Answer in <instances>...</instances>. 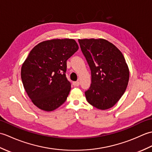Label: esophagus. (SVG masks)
Returning <instances> with one entry per match:
<instances>
[{"label": "esophagus", "instance_id": "1", "mask_svg": "<svg viewBox=\"0 0 152 152\" xmlns=\"http://www.w3.org/2000/svg\"><path fill=\"white\" fill-rule=\"evenodd\" d=\"M73 86L75 87H78L80 86V82L77 81V82H73Z\"/></svg>", "mask_w": 152, "mask_h": 152}]
</instances>
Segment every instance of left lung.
Masks as SVG:
<instances>
[{
    "mask_svg": "<svg viewBox=\"0 0 152 152\" xmlns=\"http://www.w3.org/2000/svg\"><path fill=\"white\" fill-rule=\"evenodd\" d=\"M91 73V84L85 92L90 104L100 110L112 108L127 88L129 71L122 53L102 38L78 40Z\"/></svg>",
    "mask_w": 152,
    "mask_h": 152,
    "instance_id": "left-lung-1",
    "label": "left lung"
}]
</instances>
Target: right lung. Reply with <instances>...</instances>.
Instances as JSON below:
<instances>
[{"label":"right lung","instance_id":"1","mask_svg":"<svg viewBox=\"0 0 152 152\" xmlns=\"http://www.w3.org/2000/svg\"><path fill=\"white\" fill-rule=\"evenodd\" d=\"M78 46L73 39H53L34 46L23 64V84L33 104L42 110H56L66 101L71 84L66 61Z\"/></svg>","mask_w":152,"mask_h":152}]
</instances>
